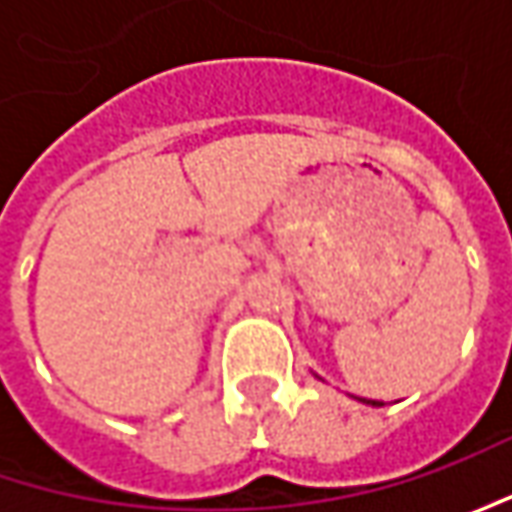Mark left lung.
<instances>
[{
	"instance_id": "obj_1",
	"label": "left lung",
	"mask_w": 512,
	"mask_h": 512,
	"mask_svg": "<svg viewBox=\"0 0 512 512\" xmlns=\"http://www.w3.org/2000/svg\"><path fill=\"white\" fill-rule=\"evenodd\" d=\"M362 402H367V399H362ZM367 404H376V402H367Z\"/></svg>"
}]
</instances>
